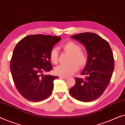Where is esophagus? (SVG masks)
I'll use <instances>...</instances> for the list:
<instances>
[{"instance_id": "obj_1", "label": "esophagus", "mask_w": 125, "mask_h": 125, "mask_svg": "<svg viewBox=\"0 0 125 125\" xmlns=\"http://www.w3.org/2000/svg\"><path fill=\"white\" fill-rule=\"evenodd\" d=\"M59 78H61V79H67V77L62 76H59Z\"/></svg>"}]
</instances>
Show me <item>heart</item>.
Returning a JSON list of instances; mask_svg holds the SVG:
<instances>
[{
  "instance_id": "obj_1",
  "label": "heart",
  "mask_w": 125,
  "mask_h": 125,
  "mask_svg": "<svg viewBox=\"0 0 125 125\" xmlns=\"http://www.w3.org/2000/svg\"><path fill=\"white\" fill-rule=\"evenodd\" d=\"M62 47L63 51L70 54L67 64H61L56 67L54 72L56 74L62 76H68L76 73L78 67L83 68L88 63V57L85 51L81 49V46L73 41L64 43ZM58 52L56 48L51 50L49 54L50 60L53 64L58 62Z\"/></svg>"
}]
</instances>
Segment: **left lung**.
<instances>
[{"mask_svg": "<svg viewBox=\"0 0 125 125\" xmlns=\"http://www.w3.org/2000/svg\"><path fill=\"white\" fill-rule=\"evenodd\" d=\"M85 46L88 61L75 84L70 89L73 97L83 102L94 101L103 94L113 74L115 61L113 52L106 40L95 34L86 32L71 37Z\"/></svg>", "mask_w": 125, "mask_h": 125, "instance_id": "1", "label": "left lung"}]
</instances>
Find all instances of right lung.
Here are the masks:
<instances>
[{
	"label": "right lung",
	"instance_id": "add662e5",
	"mask_svg": "<svg viewBox=\"0 0 125 125\" xmlns=\"http://www.w3.org/2000/svg\"><path fill=\"white\" fill-rule=\"evenodd\" d=\"M61 40L50 35H29L14 49L10 63L12 79L19 92L29 101H42L52 94L53 81L58 76L42 73L52 70L49 54Z\"/></svg>",
	"mask_w": 125,
	"mask_h": 125
}]
</instances>
